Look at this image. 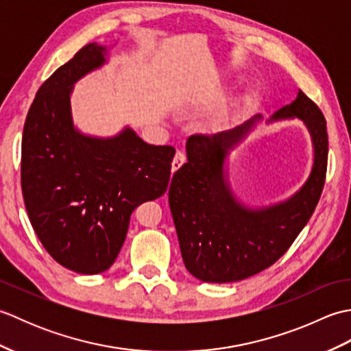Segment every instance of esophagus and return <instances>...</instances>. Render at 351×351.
<instances>
[{
  "label": "esophagus",
  "instance_id": "obj_1",
  "mask_svg": "<svg viewBox=\"0 0 351 351\" xmlns=\"http://www.w3.org/2000/svg\"><path fill=\"white\" fill-rule=\"evenodd\" d=\"M187 161V156H185V154L184 152H181V151H178L176 154H175V158H173V161H171V170H178L180 169L182 164Z\"/></svg>",
  "mask_w": 351,
  "mask_h": 351
}]
</instances>
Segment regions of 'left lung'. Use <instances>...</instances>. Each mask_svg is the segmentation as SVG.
<instances>
[{
    "label": "left lung",
    "mask_w": 351,
    "mask_h": 351,
    "mask_svg": "<svg viewBox=\"0 0 351 351\" xmlns=\"http://www.w3.org/2000/svg\"><path fill=\"white\" fill-rule=\"evenodd\" d=\"M300 119L311 134L314 164L303 187L289 199L264 208L238 202L225 161L261 116L237 128L187 140V162L171 178L169 205L185 268L195 278L237 282L273 265L306 226L322 196L327 170V128L322 110L302 90L270 122Z\"/></svg>",
    "instance_id": "1"
}]
</instances>
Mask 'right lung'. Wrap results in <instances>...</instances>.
I'll return each instance as SVG.
<instances>
[{"label": "right lung", "instance_id": "1", "mask_svg": "<svg viewBox=\"0 0 351 351\" xmlns=\"http://www.w3.org/2000/svg\"><path fill=\"white\" fill-rule=\"evenodd\" d=\"M88 43L37 90L22 134L21 185L29 221L58 264L81 274L113 265L136 208L162 196L175 147L154 146L131 128L99 138L72 122L73 84L107 62Z\"/></svg>", "mask_w": 351, "mask_h": 351}]
</instances>
